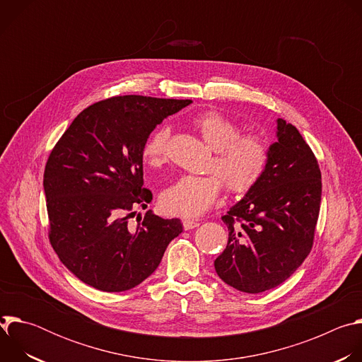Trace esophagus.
<instances>
[{
	"label": "esophagus",
	"instance_id": "esophagus-1",
	"mask_svg": "<svg viewBox=\"0 0 362 362\" xmlns=\"http://www.w3.org/2000/svg\"><path fill=\"white\" fill-rule=\"evenodd\" d=\"M199 225H200L199 221H194V219H183V228H185V230L194 229V228H197Z\"/></svg>",
	"mask_w": 362,
	"mask_h": 362
}]
</instances>
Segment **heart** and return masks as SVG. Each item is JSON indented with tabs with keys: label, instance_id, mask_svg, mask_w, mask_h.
<instances>
[{
	"label": "heart",
	"instance_id": "b5f03b06",
	"mask_svg": "<svg viewBox=\"0 0 362 362\" xmlns=\"http://www.w3.org/2000/svg\"><path fill=\"white\" fill-rule=\"evenodd\" d=\"M194 129L214 151L211 169L223 180L232 193H246L262 175L269 162V146L257 134H240L233 120L218 112H206L193 119ZM170 129L154 130L143 146L141 156L147 166L159 168L166 160ZM222 182L216 175H183L172 182L160 194V203L168 214L194 218L209 211L218 200Z\"/></svg>",
	"mask_w": 362,
	"mask_h": 362
}]
</instances>
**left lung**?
Listing matches in <instances>:
<instances>
[{"label":"left lung","instance_id":"left-lung-1","mask_svg":"<svg viewBox=\"0 0 362 362\" xmlns=\"http://www.w3.org/2000/svg\"><path fill=\"white\" fill-rule=\"evenodd\" d=\"M265 173L222 216L226 249L218 276L229 286L259 293L286 281L311 252L322 194L314 153L295 126L276 120Z\"/></svg>","mask_w":362,"mask_h":362}]
</instances>
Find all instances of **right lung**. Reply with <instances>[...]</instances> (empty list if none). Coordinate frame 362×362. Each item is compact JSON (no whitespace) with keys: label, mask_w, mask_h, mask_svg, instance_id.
Wrapping results in <instances>:
<instances>
[{"label":"right lung","mask_w":362,"mask_h":362,"mask_svg":"<svg viewBox=\"0 0 362 362\" xmlns=\"http://www.w3.org/2000/svg\"><path fill=\"white\" fill-rule=\"evenodd\" d=\"M190 103L146 95L98 101L51 151L42 182L49 242L81 282L105 292L129 291L158 269L168 245L182 233L180 219L147 211L130 226L127 215L153 199L143 187L146 140Z\"/></svg>","instance_id":"add662e5"}]
</instances>
